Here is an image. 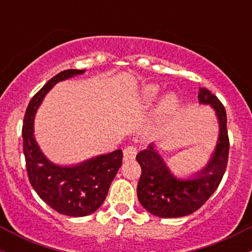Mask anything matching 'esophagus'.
Here are the masks:
<instances>
[{
	"instance_id": "34e87169",
	"label": "esophagus",
	"mask_w": 252,
	"mask_h": 252,
	"mask_svg": "<svg viewBox=\"0 0 252 252\" xmlns=\"http://www.w3.org/2000/svg\"><path fill=\"white\" fill-rule=\"evenodd\" d=\"M136 155H137V149H136V147L134 146L126 147V148L123 150V156L126 160H134Z\"/></svg>"
}]
</instances>
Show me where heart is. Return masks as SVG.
Returning a JSON list of instances; mask_svg holds the SVG:
<instances>
[{
  "label": "heart",
  "mask_w": 252,
  "mask_h": 252,
  "mask_svg": "<svg viewBox=\"0 0 252 252\" xmlns=\"http://www.w3.org/2000/svg\"><path fill=\"white\" fill-rule=\"evenodd\" d=\"M160 92L161 89L158 84L150 83L147 84V85H143L142 88L138 90L137 94H136L137 102L144 104V105H149V104H152L158 99ZM179 103H180L179 97L175 94H173V92L164 94L160 99V102H158V115L160 117L169 116V115L175 112L176 109L179 108Z\"/></svg>",
  "instance_id": "obj_1"
}]
</instances>
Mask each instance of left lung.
Returning a JSON list of instances; mask_svg holds the SVG:
<instances>
[{
	"instance_id": "left-lung-1",
	"label": "left lung",
	"mask_w": 252,
	"mask_h": 252,
	"mask_svg": "<svg viewBox=\"0 0 252 252\" xmlns=\"http://www.w3.org/2000/svg\"><path fill=\"white\" fill-rule=\"evenodd\" d=\"M198 98L199 104L210 105L215 111L219 126L216 147L202 168L186 176L175 175L154 142L136 156L142 169L137 185L138 201L149 213L160 218H179L200 209L215 193L226 169L230 148L226 111L207 89H199Z\"/></svg>"
}]
</instances>
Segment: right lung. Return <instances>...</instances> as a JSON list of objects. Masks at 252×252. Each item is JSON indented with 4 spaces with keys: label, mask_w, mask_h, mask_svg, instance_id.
I'll list each match as a JSON object with an SVG mask.
<instances>
[{
    "label": "right lung",
    "mask_w": 252,
    "mask_h": 252,
    "mask_svg": "<svg viewBox=\"0 0 252 252\" xmlns=\"http://www.w3.org/2000/svg\"><path fill=\"white\" fill-rule=\"evenodd\" d=\"M65 70L51 78L31 99L26 110L22 138L31 185L48 206L68 217H85L96 212L105 200L110 185L122 166L121 149L74 164L54 163L40 148L34 135V121L46 94L58 83L85 73Z\"/></svg>",
    "instance_id": "add662e5"
}]
</instances>
